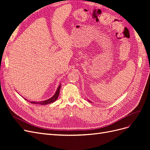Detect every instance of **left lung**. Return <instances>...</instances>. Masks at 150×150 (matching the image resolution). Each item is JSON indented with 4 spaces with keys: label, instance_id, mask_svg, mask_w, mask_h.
I'll use <instances>...</instances> for the list:
<instances>
[{
    "label": "left lung",
    "instance_id": "left-lung-1",
    "mask_svg": "<svg viewBox=\"0 0 150 150\" xmlns=\"http://www.w3.org/2000/svg\"><path fill=\"white\" fill-rule=\"evenodd\" d=\"M88 101L89 102H90V103H91V101H89V99H88Z\"/></svg>",
    "mask_w": 150,
    "mask_h": 150
}]
</instances>
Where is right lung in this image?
Returning <instances> with one entry per match:
<instances>
[{
    "instance_id": "add662e5",
    "label": "right lung",
    "mask_w": 150,
    "mask_h": 150,
    "mask_svg": "<svg viewBox=\"0 0 150 150\" xmlns=\"http://www.w3.org/2000/svg\"><path fill=\"white\" fill-rule=\"evenodd\" d=\"M61 87V84H59V85L55 94H54L53 95V96H52L51 98H49L48 99H46V100L42 101H30V103H33V104H41V105H46V104H50V103H52L54 102L55 101H56V99L58 98L59 94V91H60ZM24 99H25V100H27L25 98H24ZM27 101H28V100H27Z\"/></svg>"
}]
</instances>
